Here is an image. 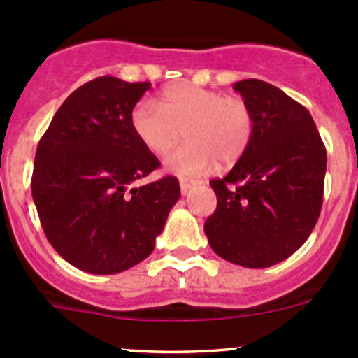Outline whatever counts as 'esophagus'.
Here are the masks:
<instances>
[{"mask_svg": "<svg viewBox=\"0 0 358 358\" xmlns=\"http://www.w3.org/2000/svg\"><path fill=\"white\" fill-rule=\"evenodd\" d=\"M196 185V182L194 180H189V178H180V190H182V194L185 196L187 192H189L192 187Z\"/></svg>", "mask_w": 358, "mask_h": 358, "instance_id": "1", "label": "esophagus"}]
</instances>
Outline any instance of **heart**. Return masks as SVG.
Segmentation results:
<instances>
[{"label":"heart","instance_id":"obj_1","mask_svg":"<svg viewBox=\"0 0 358 358\" xmlns=\"http://www.w3.org/2000/svg\"><path fill=\"white\" fill-rule=\"evenodd\" d=\"M131 129L156 156L175 147L185 131L189 142L166 157V168L178 175H201L215 161L232 164L246 152L255 115L239 96L178 83L162 92L159 106L140 100L131 110Z\"/></svg>","mask_w":358,"mask_h":358}]
</instances>
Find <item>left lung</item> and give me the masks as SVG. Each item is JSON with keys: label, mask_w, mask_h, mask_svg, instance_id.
Returning a JSON list of instances; mask_svg holds the SVG:
<instances>
[{"label": "left lung", "mask_w": 358, "mask_h": 358, "mask_svg": "<svg viewBox=\"0 0 358 358\" xmlns=\"http://www.w3.org/2000/svg\"><path fill=\"white\" fill-rule=\"evenodd\" d=\"M255 115L246 152L230 173L209 182L215 213L206 220L209 246L246 268L289 258L308 239L322 209L327 154L310 112L259 79L234 85Z\"/></svg>", "instance_id": "left-lung-1"}]
</instances>
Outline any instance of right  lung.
Returning a JSON list of instances; mask_svg holds the SVG:
<instances>
[{
	"label": "right lung",
	"instance_id": "right-lung-1",
	"mask_svg": "<svg viewBox=\"0 0 358 358\" xmlns=\"http://www.w3.org/2000/svg\"><path fill=\"white\" fill-rule=\"evenodd\" d=\"M150 83L102 76L67 96L36 149L31 190L46 239L83 272L143 262L180 197L175 176L136 187L161 166L131 129Z\"/></svg>",
	"mask_w": 358,
	"mask_h": 358
}]
</instances>
